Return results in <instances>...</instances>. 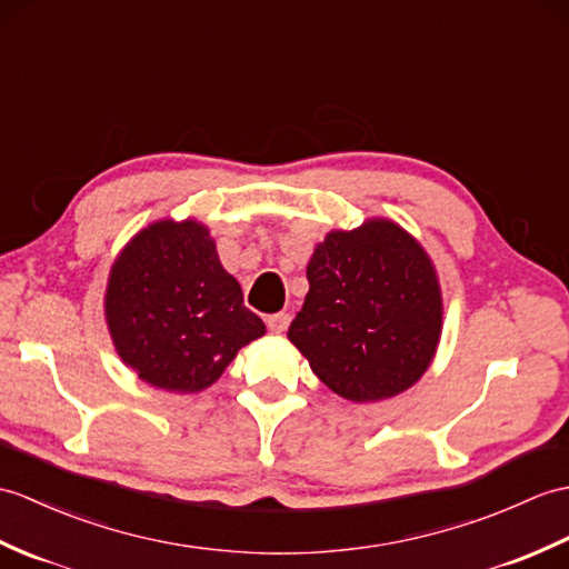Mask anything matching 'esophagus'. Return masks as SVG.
Listing matches in <instances>:
<instances>
[{
	"instance_id": "1",
	"label": "esophagus",
	"mask_w": 569,
	"mask_h": 569,
	"mask_svg": "<svg viewBox=\"0 0 569 569\" xmlns=\"http://www.w3.org/2000/svg\"><path fill=\"white\" fill-rule=\"evenodd\" d=\"M267 325H269V329H271L273 335H283L286 329H288V325H290V315H286V312H276V315H269Z\"/></svg>"
}]
</instances>
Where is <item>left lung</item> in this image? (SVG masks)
Listing matches in <instances>:
<instances>
[{"instance_id": "8db88e82", "label": "left lung", "mask_w": 569, "mask_h": 569, "mask_svg": "<svg viewBox=\"0 0 569 569\" xmlns=\"http://www.w3.org/2000/svg\"><path fill=\"white\" fill-rule=\"evenodd\" d=\"M308 281L288 339L339 398H395L427 373L441 337V288L429 254L400 224L373 218L329 232Z\"/></svg>"}]
</instances>
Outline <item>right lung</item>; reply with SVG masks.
Masks as SVG:
<instances>
[{
    "mask_svg": "<svg viewBox=\"0 0 569 569\" xmlns=\"http://www.w3.org/2000/svg\"><path fill=\"white\" fill-rule=\"evenodd\" d=\"M103 306L121 361L171 392L213 386L237 351L267 332L196 220L140 230L113 261Z\"/></svg>",
    "mask_w": 569,
    "mask_h": 569,
    "instance_id": "1",
    "label": "right lung"
}]
</instances>
